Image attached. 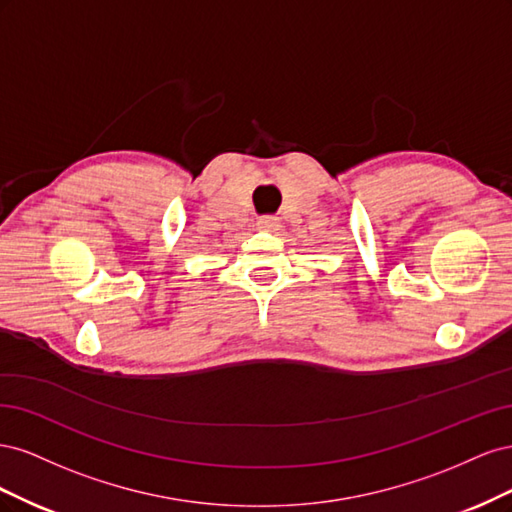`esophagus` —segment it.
<instances>
[{"instance_id":"obj_1","label":"esophagus","mask_w":512,"mask_h":512,"mask_svg":"<svg viewBox=\"0 0 512 512\" xmlns=\"http://www.w3.org/2000/svg\"><path fill=\"white\" fill-rule=\"evenodd\" d=\"M256 226L262 232H275L277 228H280V220L273 218V215H262V218H258Z\"/></svg>"}]
</instances>
